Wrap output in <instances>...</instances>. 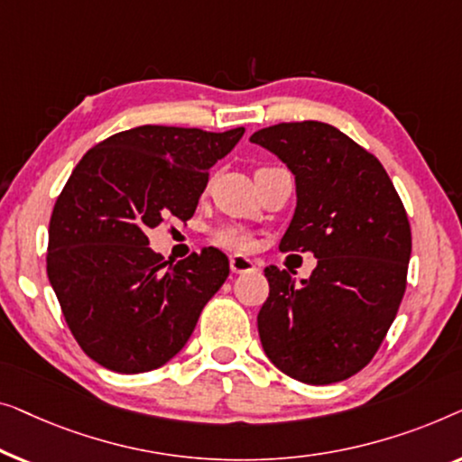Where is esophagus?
<instances>
[{
    "mask_svg": "<svg viewBox=\"0 0 462 462\" xmlns=\"http://www.w3.org/2000/svg\"><path fill=\"white\" fill-rule=\"evenodd\" d=\"M230 270L234 274H245V272H255L257 263L245 255H232L230 257Z\"/></svg>",
    "mask_w": 462,
    "mask_h": 462,
    "instance_id": "esophagus-1",
    "label": "esophagus"
}]
</instances>
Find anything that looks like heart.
Listing matches in <instances>:
<instances>
[{"label": "heart", "instance_id": "b5f03b06", "mask_svg": "<svg viewBox=\"0 0 462 462\" xmlns=\"http://www.w3.org/2000/svg\"><path fill=\"white\" fill-rule=\"evenodd\" d=\"M211 236L219 246H226V249H232V251H249L253 249V245H255V240H253L249 230L240 228V226H234V224L219 226V228L211 232Z\"/></svg>", "mask_w": 462, "mask_h": 462}]
</instances>
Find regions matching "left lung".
I'll use <instances>...</instances> for the list:
<instances>
[{"label": "left lung", "mask_w": 462, "mask_h": 462, "mask_svg": "<svg viewBox=\"0 0 462 462\" xmlns=\"http://www.w3.org/2000/svg\"><path fill=\"white\" fill-rule=\"evenodd\" d=\"M251 142L295 173L297 207L281 251L318 259L301 284L276 265L263 270V352L310 385L349 379L374 358L406 293L412 236L404 205L379 159L328 123H278Z\"/></svg>", "instance_id": "obj_1"}]
</instances>
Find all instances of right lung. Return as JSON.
<instances>
[{
	"label": "right lung",
	"instance_id": "1",
	"mask_svg": "<svg viewBox=\"0 0 462 462\" xmlns=\"http://www.w3.org/2000/svg\"><path fill=\"white\" fill-rule=\"evenodd\" d=\"M243 134L142 125L102 140L73 169L51 211L45 263L67 327L100 366L123 374L163 366L226 282L222 251L167 265L148 230L194 216L209 167Z\"/></svg>",
	"mask_w": 462,
	"mask_h": 462
}]
</instances>
